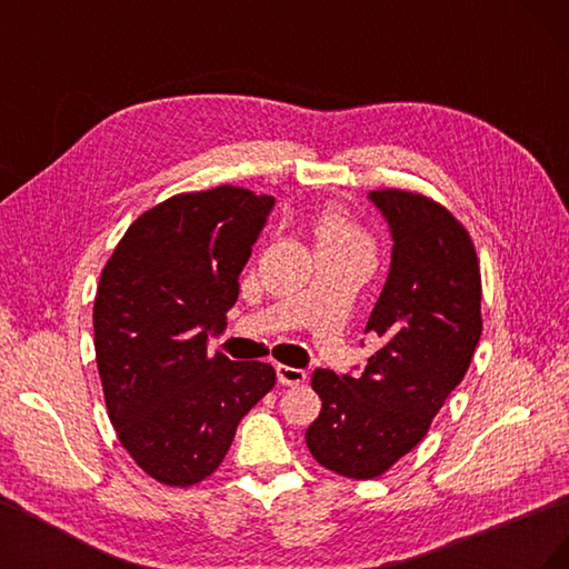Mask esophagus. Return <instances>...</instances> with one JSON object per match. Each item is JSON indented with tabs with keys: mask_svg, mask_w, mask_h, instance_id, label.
Segmentation results:
<instances>
[{
	"mask_svg": "<svg viewBox=\"0 0 569 569\" xmlns=\"http://www.w3.org/2000/svg\"><path fill=\"white\" fill-rule=\"evenodd\" d=\"M278 380L287 387H299L308 380L306 370H299V368H289V366H278Z\"/></svg>",
	"mask_w": 569,
	"mask_h": 569,
	"instance_id": "esophagus-1",
	"label": "esophagus"
}]
</instances>
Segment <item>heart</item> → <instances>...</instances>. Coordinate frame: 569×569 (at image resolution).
Here are the masks:
<instances>
[{
    "label": "heart",
    "instance_id": "b5f03b06",
    "mask_svg": "<svg viewBox=\"0 0 569 569\" xmlns=\"http://www.w3.org/2000/svg\"><path fill=\"white\" fill-rule=\"evenodd\" d=\"M318 242L360 253L370 258V261L375 258V239L363 228L356 226L347 213H341L337 209H330L320 218Z\"/></svg>",
    "mask_w": 569,
    "mask_h": 569
}]
</instances>
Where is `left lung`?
<instances>
[{
    "label": "left lung",
    "instance_id": "obj_1",
    "mask_svg": "<svg viewBox=\"0 0 569 569\" xmlns=\"http://www.w3.org/2000/svg\"><path fill=\"white\" fill-rule=\"evenodd\" d=\"M393 249L366 332L382 339L360 377L318 368L322 401L306 446L349 479H375L425 439L462 382L481 335V274L470 232L420 192L375 189Z\"/></svg>",
    "mask_w": 569,
    "mask_h": 569
}]
</instances>
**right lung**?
Listing matches in <instances>:
<instances>
[{"label":"right lung","mask_w":569,"mask_h":569,"mask_svg":"<svg viewBox=\"0 0 569 569\" xmlns=\"http://www.w3.org/2000/svg\"><path fill=\"white\" fill-rule=\"evenodd\" d=\"M274 199L220 184L137 218L101 270L94 353L123 449L166 487L218 470L237 425L274 387L261 360L209 356Z\"/></svg>","instance_id":"right-lung-1"}]
</instances>
